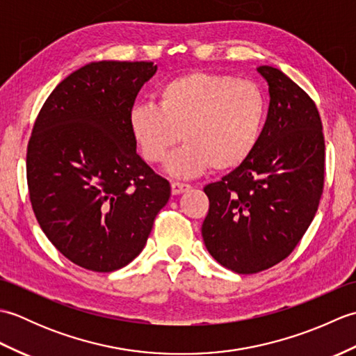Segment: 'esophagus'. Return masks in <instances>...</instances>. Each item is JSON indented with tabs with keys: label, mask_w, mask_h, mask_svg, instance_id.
<instances>
[{
	"label": "esophagus",
	"mask_w": 356,
	"mask_h": 356,
	"mask_svg": "<svg viewBox=\"0 0 356 356\" xmlns=\"http://www.w3.org/2000/svg\"><path fill=\"white\" fill-rule=\"evenodd\" d=\"M191 188L190 184H185V182H171V193L172 194H182L185 191H188Z\"/></svg>",
	"instance_id": "1"
}]
</instances>
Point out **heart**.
<instances>
[{
  "mask_svg": "<svg viewBox=\"0 0 356 356\" xmlns=\"http://www.w3.org/2000/svg\"><path fill=\"white\" fill-rule=\"evenodd\" d=\"M157 105L138 102L128 111V128L140 156L188 177L209 170L232 171L254 154L268 115V97L252 79L193 72L157 90Z\"/></svg>",
  "mask_w": 356,
  "mask_h": 356,
  "instance_id": "obj_1",
  "label": "heart"
}]
</instances>
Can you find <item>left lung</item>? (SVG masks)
<instances>
[{"label":"left lung","instance_id":"obj_1","mask_svg":"<svg viewBox=\"0 0 356 356\" xmlns=\"http://www.w3.org/2000/svg\"><path fill=\"white\" fill-rule=\"evenodd\" d=\"M257 72L270 97L259 147L243 165L203 188L209 199L203 241L237 274L269 269L293 251L324 186V136L315 102L282 70L260 65Z\"/></svg>","mask_w":356,"mask_h":356}]
</instances>
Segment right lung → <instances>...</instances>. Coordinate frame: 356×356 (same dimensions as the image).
<instances>
[{
  "instance_id": "right-lung-1",
  "label": "right lung",
  "mask_w": 356,
  "mask_h": 356,
  "mask_svg": "<svg viewBox=\"0 0 356 356\" xmlns=\"http://www.w3.org/2000/svg\"><path fill=\"white\" fill-rule=\"evenodd\" d=\"M153 63L99 61L69 74L38 115L27 186L38 223L81 268L113 272L138 257L171 195L136 153L128 111Z\"/></svg>"
}]
</instances>
